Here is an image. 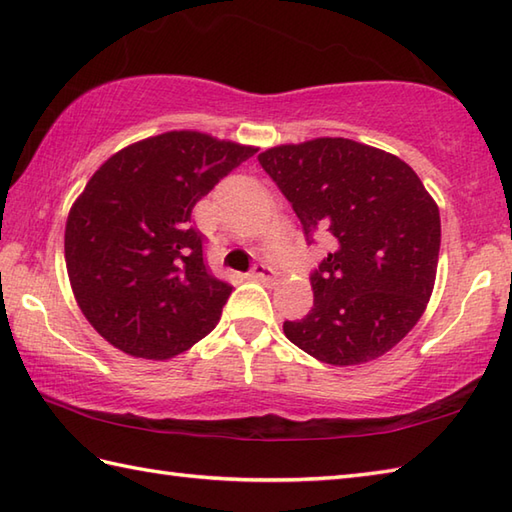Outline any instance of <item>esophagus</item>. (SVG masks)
I'll use <instances>...</instances> for the list:
<instances>
[{"label": "esophagus", "mask_w": 512, "mask_h": 512, "mask_svg": "<svg viewBox=\"0 0 512 512\" xmlns=\"http://www.w3.org/2000/svg\"><path fill=\"white\" fill-rule=\"evenodd\" d=\"M250 277L262 281V284H273V281H277L275 270L270 268L268 264H262V262L253 266V273H250Z\"/></svg>", "instance_id": "obj_1"}]
</instances>
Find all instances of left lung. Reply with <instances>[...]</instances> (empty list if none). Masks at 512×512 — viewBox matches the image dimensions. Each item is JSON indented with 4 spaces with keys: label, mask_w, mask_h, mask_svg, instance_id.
<instances>
[{
    "label": "left lung",
    "mask_w": 512,
    "mask_h": 512,
    "mask_svg": "<svg viewBox=\"0 0 512 512\" xmlns=\"http://www.w3.org/2000/svg\"><path fill=\"white\" fill-rule=\"evenodd\" d=\"M306 233L330 242L310 275L314 308L284 334L328 365H361L400 343L436 284L440 211L407 162L350 138L257 156Z\"/></svg>",
    "instance_id": "8db88e82"
}]
</instances>
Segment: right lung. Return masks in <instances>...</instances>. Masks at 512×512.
Segmentation results:
<instances>
[{
	"label": "right lung",
	"instance_id": "1",
	"mask_svg": "<svg viewBox=\"0 0 512 512\" xmlns=\"http://www.w3.org/2000/svg\"><path fill=\"white\" fill-rule=\"evenodd\" d=\"M255 154L184 129L138 140L96 169L65 222V266L107 343L167 361L215 328L233 288L204 264L191 211Z\"/></svg>",
	"mask_w": 512,
	"mask_h": 512
}]
</instances>
